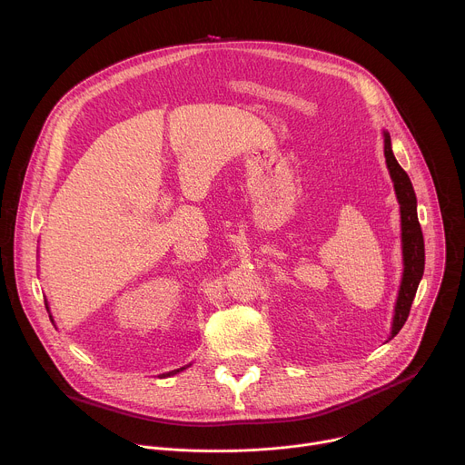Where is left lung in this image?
Segmentation results:
<instances>
[{"label": "left lung", "instance_id": "8db88e82", "mask_svg": "<svg viewBox=\"0 0 465 465\" xmlns=\"http://www.w3.org/2000/svg\"><path fill=\"white\" fill-rule=\"evenodd\" d=\"M384 158H386V165L390 169V176L393 180L397 201H400V204H401V230H403L401 237H403V261H405L401 289H400V296H397L395 314H393V323H391V337L390 339H393L397 333H400L411 314V307H412V302H414V296H416V291L421 282L423 269H425V244H423L421 226L418 221L416 193H414L409 174L403 171V167L400 163H397V160L391 153L388 132H384Z\"/></svg>", "mask_w": 465, "mask_h": 465}]
</instances>
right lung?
Here are the masks:
<instances>
[{
    "label": "right lung",
    "mask_w": 465,
    "mask_h": 465,
    "mask_svg": "<svg viewBox=\"0 0 465 465\" xmlns=\"http://www.w3.org/2000/svg\"><path fill=\"white\" fill-rule=\"evenodd\" d=\"M182 370H185V368H180V370H173V371H169V373H163L162 377H169V375H174V373H178V371H182Z\"/></svg>",
    "instance_id": "1"
}]
</instances>
